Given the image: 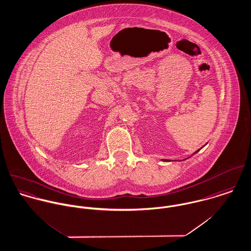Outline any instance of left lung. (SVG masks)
Returning a JSON list of instances; mask_svg holds the SVG:
<instances>
[{
    "label": "left lung",
    "instance_id": "left-lung-1",
    "mask_svg": "<svg viewBox=\"0 0 251 251\" xmlns=\"http://www.w3.org/2000/svg\"><path fill=\"white\" fill-rule=\"evenodd\" d=\"M199 150H200V149H198V150H197V151H195V154H196V153H197V152H198V151H199ZM165 161H166V160H165Z\"/></svg>",
    "mask_w": 251,
    "mask_h": 251
}]
</instances>
